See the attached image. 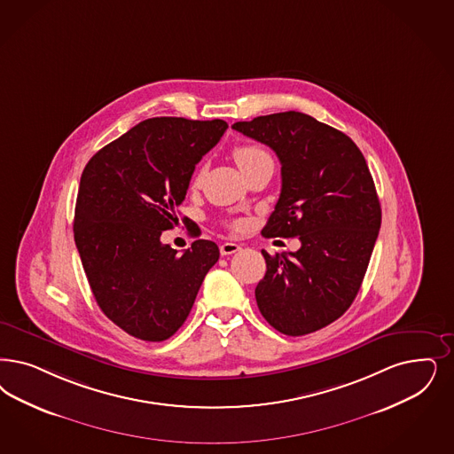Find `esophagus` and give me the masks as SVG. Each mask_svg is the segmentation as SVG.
Wrapping results in <instances>:
<instances>
[{"instance_id": "esophagus-1", "label": "esophagus", "mask_w": 454, "mask_h": 454, "mask_svg": "<svg viewBox=\"0 0 454 454\" xmlns=\"http://www.w3.org/2000/svg\"><path fill=\"white\" fill-rule=\"evenodd\" d=\"M241 250V247L239 245H236V243H223L221 247H219V253L223 254V256H228V254H233L236 251Z\"/></svg>"}]
</instances>
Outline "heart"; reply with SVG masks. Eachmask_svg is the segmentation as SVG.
I'll return each mask as SVG.
<instances>
[{
    "mask_svg": "<svg viewBox=\"0 0 454 454\" xmlns=\"http://www.w3.org/2000/svg\"><path fill=\"white\" fill-rule=\"evenodd\" d=\"M233 156H235L236 164L239 166V169H245L247 166H250L253 162H256V160H260V159L270 157V154L266 153L263 147H260V145H254V144H241V145L235 147ZM203 169H200V171L196 172L192 183H194V184H200L201 179H203ZM239 226H241L239 221L233 223V228H239Z\"/></svg>",
    "mask_w": 454,
    "mask_h": 454,
    "instance_id": "b5f03b06",
    "label": "heart"
}]
</instances>
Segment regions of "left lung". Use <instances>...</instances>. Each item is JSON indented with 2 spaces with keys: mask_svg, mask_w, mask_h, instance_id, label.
<instances>
[{
  "mask_svg": "<svg viewBox=\"0 0 454 454\" xmlns=\"http://www.w3.org/2000/svg\"><path fill=\"white\" fill-rule=\"evenodd\" d=\"M233 129L271 147L282 164V192L262 235L301 243L295 253L262 251L258 309L285 335L324 329L357 297L379 235L380 204L367 162L344 132L295 110Z\"/></svg>",
  "mask_w": 454,
  "mask_h": 454,
  "instance_id": "obj_1",
  "label": "left lung"
}]
</instances>
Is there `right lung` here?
<instances>
[{"instance_id":"1","label":"right lung","mask_w":454,"mask_h":454,"mask_svg":"<svg viewBox=\"0 0 454 454\" xmlns=\"http://www.w3.org/2000/svg\"><path fill=\"white\" fill-rule=\"evenodd\" d=\"M228 124L154 117L107 144L80 177L74 236L100 310L129 335L162 342L188 318L218 245L177 251L160 235L177 221L196 164Z\"/></svg>"}]
</instances>
